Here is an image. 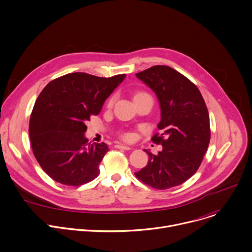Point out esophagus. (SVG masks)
I'll list each match as a JSON object with an SVG mask.
<instances>
[{
  "instance_id": "34e87169",
  "label": "esophagus",
  "mask_w": 252,
  "mask_h": 252,
  "mask_svg": "<svg viewBox=\"0 0 252 252\" xmlns=\"http://www.w3.org/2000/svg\"><path fill=\"white\" fill-rule=\"evenodd\" d=\"M115 147L117 149H124V150H131L132 149L131 147H129L127 145H122V144H117V145H115Z\"/></svg>"
}]
</instances>
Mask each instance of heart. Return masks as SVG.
<instances>
[{
  "label": "heart",
  "mask_w": 252,
  "mask_h": 252,
  "mask_svg": "<svg viewBox=\"0 0 252 252\" xmlns=\"http://www.w3.org/2000/svg\"><path fill=\"white\" fill-rule=\"evenodd\" d=\"M139 94H142V93H138L137 95H139ZM137 95H136V96H137ZM113 102H114V98H111V99L108 101V106H111L112 104H113ZM122 137H123L124 139H126V140H129V139L132 138V135H131L130 133H124V134L122 135Z\"/></svg>",
  "instance_id": "heart-1"
}]
</instances>
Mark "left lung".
I'll return each mask as SVG.
<instances>
[{
    "mask_svg": "<svg viewBox=\"0 0 252 252\" xmlns=\"http://www.w3.org/2000/svg\"><path fill=\"white\" fill-rule=\"evenodd\" d=\"M156 94L161 120L152 141L162 144L157 155L148 150V163L136 177L155 189H168L189 179L199 168L210 141L209 114L194 84L168 66L157 65L137 73Z\"/></svg>",
    "mask_w": 252,
    "mask_h": 252,
    "instance_id": "obj_1",
    "label": "left lung"
}]
</instances>
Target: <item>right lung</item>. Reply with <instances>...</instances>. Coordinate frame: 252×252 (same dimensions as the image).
Instances as JSON below:
<instances>
[{"label":"right lung","mask_w":252,"mask_h":252,"mask_svg":"<svg viewBox=\"0 0 252 252\" xmlns=\"http://www.w3.org/2000/svg\"><path fill=\"white\" fill-rule=\"evenodd\" d=\"M125 77L70 73L51 81L40 93L29 135L38 163L53 180L79 186L99 175V164L109 148L105 143L88 144L85 123L100 113Z\"/></svg>","instance_id":"obj_1"}]
</instances>
